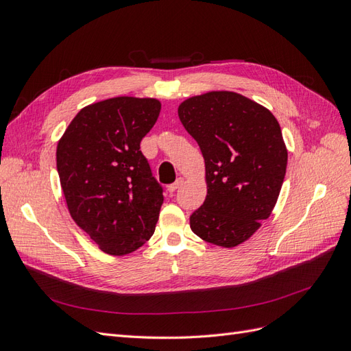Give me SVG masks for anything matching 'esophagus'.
<instances>
[{
	"mask_svg": "<svg viewBox=\"0 0 351 351\" xmlns=\"http://www.w3.org/2000/svg\"><path fill=\"white\" fill-rule=\"evenodd\" d=\"M183 183H184V180H183L182 177H178L173 184H169V186H168V192H169V193H174L177 189H180V187L183 186Z\"/></svg>",
	"mask_w": 351,
	"mask_h": 351,
	"instance_id": "esophagus-1",
	"label": "esophagus"
}]
</instances>
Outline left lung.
Here are the masks:
<instances>
[{
  "mask_svg": "<svg viewBox=\"0 0 351 351\" xmlns=\"http://www.w3.org/2000/svg\"><path fill=\"white\" fill-rule=\"evenodd\" d=\"M180 121L205 159L208 195L190 215L202 240L234 247L250 239L277 204L287 147L277 119L236 92L214 90L186 99Z\"/></svg>",
  "mask_w": 351,
  "mask_h": 351,
  "instance_id": "1",
  "label": "left lung"
}]
</instances>
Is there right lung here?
<instances>
[{
  "label": "right lung",
  "instance_id": "1",
  "mask_svg": "<svg viewBox=\"0 0 351 351\" xmlns=\"http://www.w3.org/2000/svg\"><path fill=\"white\" fill-rule=\"evenodd\" d=\"M161 111L154 98L117 97L82 108L57 146V169L74 222L114 256L149 240L164 202L141 142Z\"/></svg>",
  "mask_w": 351,
  "mask_h": 351
}]
</instances>
